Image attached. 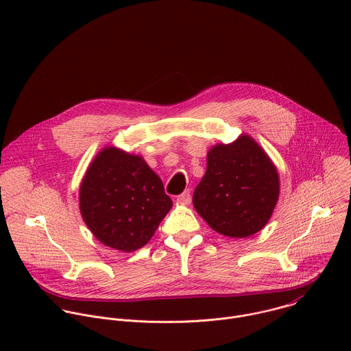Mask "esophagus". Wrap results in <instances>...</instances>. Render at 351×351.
Listing matches in <instances>:
<instances>
[{
    "label": "esophagus",
    "instance_id": "1",
    "mask_svg": "<svg viewBox=\"0 0 351 351\" xmlns=\"http://www.w3.org/2000/svg\"><path fill=\"white\" fill-rule=\"evenodd\" d=\"M178 202L182 203V204H190V202H191L190 191L186 190V191H183L182 194H179V195H178Z\"/></svg>",
    "mask_w": 351,
    "mask_h": 351
}]
</instances>
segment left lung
I'll list each match as a JSON object with an SVG mask.
<instances>
[{"mask_svg": "<svg viewBox=\"0 0 351 351\" xmlns=\"http://www.w3.org/2000/svg\"><path fill=\"white\" fill-rule=\"evenodd\" d=\"M279 198V175L264 149L247 134L217 144L194 190L193 206L215 232L243 239L260 232Z\"/></svg>", "mask_w": 351, "mask_h": 351, "instance_id": "obj_1", "label": "left lung"}]
</instances>
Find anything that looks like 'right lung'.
Wrapping results in <instances>:
<instances>
[{
    "instance_id": "1",
    "label": "right lung",
    "mask_w": 351,
    "mask_h": 351,
    "mask_svg": "<svg viewBox=\"0 0 351 351\" xmlns=\"http://www.w3.org/2000/svg\"><path fill=\"white\" fill-rule=\"evenodd\" d=\"M79 206L97 240L130 253L153 237L172 208V199L140 156L106 147L82 180Z\"/></svg>"
}]
</instances>
